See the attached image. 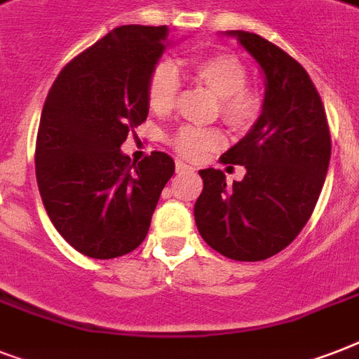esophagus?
Returning a JSON list of instances; mask_svg holds the SVG:
<instances>
[{"mask_svg": "<svg viewBox=\"0 0 359 359\" xmlns=\"http://www.w3.org/2000/svg\"><path fill=\"white\" fill-rule=\"evenodd\" d=\"M175 169H177V173H188V171H194V168H191V165H188L186 162H182V160H177V163H175Z\"/></svg>", "mask_w": 359, "mask_h": 359, "instance_id": "esophagus-1", "label": "esophagus"}]
</instances>
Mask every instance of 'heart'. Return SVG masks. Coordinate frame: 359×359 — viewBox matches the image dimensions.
I'll return each instance as SVG.
<instances>
[{"instance_id":"b5f03b06","label":"heart","mask_w":359,"mask_h":359,"mask_svg":"<svg viewBox=\"0 0 359 359\" xmlns=\"http://www.w3.org/2000/svg\"><path fill=\"white\" fill-rule=\"evenodd\" d=\"M190 72L197 83L219 98V115L235 132H248L259 123L264 111V98L257 89L248 87V69L242 59L229 52H210L191 59ZM179 70L171 61H160L147 80V102L156 114L173 108L179 97ZM175 151L186 158H197L224 145L219 130L182 126L171 137Z\"/></svg>"}]
</instances>
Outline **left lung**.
<instances>
[{
	"label": "left lung",
	"instance_id": "1",
	"mask_svg": "<svg viewBox=\"0 0 359 359\" xmlns=\"http://www.w3.org/2000/svg\"><path fill=\"white\" fill-rule=\"evenodd\" d=\"M264 74L259 123L225 152L224 163L244 165L240 182L201 169L203 191L194 216L199 235L233 261H264L285 250L311 218L332 156L320 95L296 59L266 39L229 31Z\"/></svg>",
	"mask_w": 359,
	"mask_h": 359
}]
</instances>
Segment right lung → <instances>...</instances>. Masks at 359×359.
Returning <instances> with one entry per match:
<instances>
[{
    "mask_svg": "<svg viewBox=\"0 0 359 359\" xmlns=\"http://www.w3.org/2000/svg\"><path fill=\"white\" fill-rule=\"evenodd\" d=\"M168 25H121L76 55L53 81L35 149L36 184L53 227L76 251L115 259L145 240L173 158L121 152L149 115L147 80Z\"/></svg>",
    "mask_w": 359,
    "mask_h": 359,
    "instance_id": "add662e5",
    "label": "right lung"
}]
</instances>
